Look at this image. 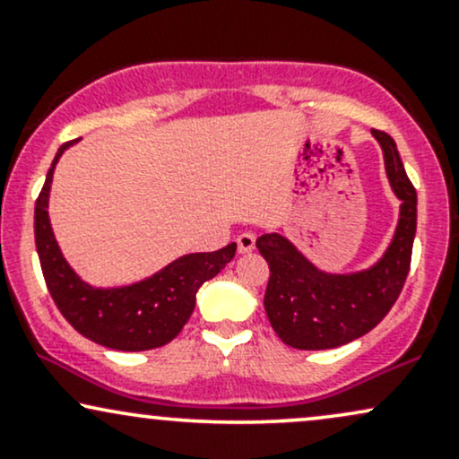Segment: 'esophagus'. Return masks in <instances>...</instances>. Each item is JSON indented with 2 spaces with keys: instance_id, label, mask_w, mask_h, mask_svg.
Wrapping results in <instances>:
<instances>
[{
  "instance_id": "esophagus-1",
  "label": "esophagus",
  "mask_w": 459,
  "mask_h": 459,
  "mask_svg": "<svg viewBox=\"0 0 459 459\" xmlns=\"http://www.w3.org/2000/svg\"><path fill=\"white\" fill-rule=\"evenodd\" d=\"M255 244H256V237L252 233H241L239 237H237V250L239 252L255 250Z\"/></svg>"
}]
</instances>
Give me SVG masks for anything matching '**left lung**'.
Wrapping results in <instances>:
<instances>
[{
    "label": "left lung",
    "instance_id": "8db88e82",
    "mask_svg": "<svg viewBox=\"0 0 459 459\" xmlns=\"http://www.w3.org/2000/svg\"><path fill=\"white\" fill-rule=\"evenodd\" d=\"M382 144L391 186L402 200L393 244L371 270L334 276L310 265L281 235H261L256 247L270 265L265 313L282 343L296 350H332L360 339L397 302L412 259L416 189L399 160L394 140L373 129Z\"/></svg>",
    "mask_w": 459,
    "mask_h": 459
}]
</instances>
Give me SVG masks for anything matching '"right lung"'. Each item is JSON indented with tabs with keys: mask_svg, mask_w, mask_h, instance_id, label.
Returning <instances> with one entry per match:
<instances>
[{
	"mask_svg": "<svg viewBox=\"0 0 459 459\" xmlns=\"http://www.w3.org/2000/svg\"><path fill=\"white\" fill-rule=\"evenodd\" d=\"M71 144L66 142L57 149L34 207L36 250L49 296L79 334L109 350L146 351L170 343L192 317L196 291L230 263L237 244L181 256L131 287L92 289L82 282L62 256L47 213L54 168Z\"/></svg>",
	"mask_w": 459,
	"mask_h": 459,
	"instance_id": "1",
	"label": "right lung"
}]
</instances>
